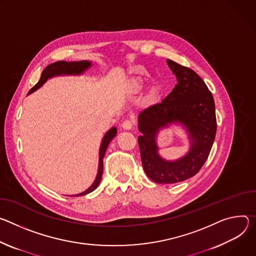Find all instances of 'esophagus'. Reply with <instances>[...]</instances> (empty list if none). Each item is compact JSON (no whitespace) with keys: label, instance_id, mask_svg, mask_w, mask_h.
Listing matches in <instances>:
<instances>
[{"label":"esophagus","instance_id":"1","mask_svg":"<svg viewBox=\"0 0 256 256\" xmlns=\"http://www.w3.org/2000/svg\"><path fill=\"white\" fill-rule=\"evenodd\" d=\"M122 127L124 130H130L133 127V121L131 120H125L122 124Z\"/></svg>","mask_w":256,"mask_h":256}]
</instances>
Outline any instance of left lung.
<instances>
[{
  "mask_svg": "<svg viewBox=\"0 0 256 256\" xmlns=\"http://www.w3.org/2000/svg\"><path fill=\"white\" fill-rule=\"evenodd\" d=\"M166 63L177 84L160 102L139 114L138 137L141 162L148 177L156 183L173 184L196 175L208 158L216 132L214 100L204 81L192 69L172 60ZM171 124H181L188 132L190 150L176 161L158 154L156 135Z\"/></svg>",
  "mask_w": 256,
  "mask_h": 256,
  "instance_id": "left-lung-1",
  "label": "left lung"
}]
</instances>
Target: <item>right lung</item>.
<instances>
[{
    "label": "right lung",
    "mask_w": 256,
    "mask_h": 256,
    "mask_svg": "<svg viewBox=\"0 0 256 256\" xmlns=\"http://www.w3.org/2000/svg\"><path fill=\"white\" fill-rule=\"evenodd\" d=\"M92 67V63L90 61H79V62H65V61H59V62H54L52 64H50L48 66L46 67V69L42 71V76L40 81L34 85V86L30 90L28 94L36 92L38 90L40 86H42V84L46 83V81L48 78H52L54 76H60V75H80L82 74L85 70H88V68ZM117 134V128L112 127L110 128L106 135L102 138V144L100 148V160H98V175L92 183V185L85 190L84 192H81L79 194H76L74 196H82V195H86L90 192H92L98 185L102 180V170H104V156L106 154V150L108 146V144L112 141V139L116 136Z\"/></svg>",
    "instance_id": "add662e5"
}]
</instances>
